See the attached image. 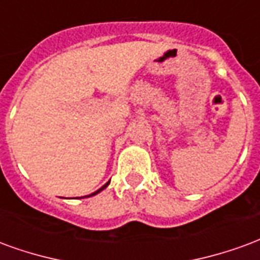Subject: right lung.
<instances>
[{
    "label": "right lung",
    "mask_w": 260,
    "mask_h": 260,
    "mask_svg": "<svg viewBox=\"0 0 260 260\" xmlns=\"http://www.w3.org/2000/svg\"><path fill=\"white\" fill-rule=\"evenodd\" d=\"M108 184H110V181H108L107 184H104V185L102 186V188H100V189H97L96 192H93V193H90V195H87V196H82V198H89V196H93V195H97V193H99V192H102L103 189H106V188H107L108 186ZM82 198H79V199H82Z\"/></svg>",
    "instance_id": "right-lung-1"
}]
</instances>
